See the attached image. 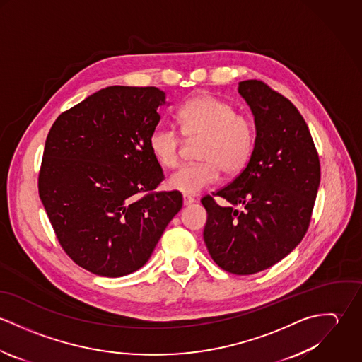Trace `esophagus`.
<instances>
[{"label": "esophagus", "instance_id": "1", "mask_svg": "<svg viewBox=\"0 0 362 362\" xmlns=\"http://www.w3.org/2000/svg\"><path fill=\"white\" fill-rule=\"evenodd\" d=\"M182 202H184V206H189L195 202V199L192 197H188V195H184L182 197Z\"/></svg>", "mask_w": 362, "mask_h": 362}]
</instances>
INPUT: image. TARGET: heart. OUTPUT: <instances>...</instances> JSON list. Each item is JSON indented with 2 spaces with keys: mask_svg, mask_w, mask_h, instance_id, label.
<instances>
[{
  "mask_svg": "<svg viewBox=\"0 0 362 362\" xmlns=\"http://www.w3.org/2000/svg\"><path fill=\"white\" fill-rule=\"evenodd\" d=\"M175 121L188 141H202L197 164L184 165L167 180V188L197 195L213 185L220 170L227 175L241 173L248 164L255 145V128L250 117L235 112L234 107L218 98L202 95L182 104ZM149 151L164 168L180 163L181 136L171 128L156 127L149 135Z\"/></svg>",
  "mask_w": 362,
  "mask_h": 362,
  "instance_id": "obj_1",
  "label": "heart"
}]
</instances>
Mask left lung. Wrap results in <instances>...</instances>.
Masks as SVG:
<instances>
[{"label": "left lung", "instance_id": "obj_1", "mask_svg": "<svg viewBox=\"0 0 362 362\" xmlns=\"http://www.w3.org/2000/svg\"><path fill=\"white\" fill-rule=\"evenodd\" d=\"M238 93L251 107L257 138L247 167L227 187L206 195L204 240L211 259L233 274H254L287 257L304 238L315 205L320 164L308 125L297 107L250 79ZM243 204V211L234 209Z\"/></svg>", "mask_w": 362, "mask_h": 362}]
</instances>
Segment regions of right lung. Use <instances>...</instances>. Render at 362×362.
<instances>
[{
    "mask_svg": "<svg viewBox=\"0 0 362 362\" xmlns=\"http://www.w3.org/2000/svg\"><path fill=\"white\" fill-rule=\"evenodd\" d=\"M164 103L155 86H108L47 135L39 195L62 250L93 274L141 269L182 207L181 192H153L164 174L148 141Z\"/></svg>",
    "mask_w": 362,
    "mask_h": 362,
    "instance_id": "1",
    "label": "right lung"
}]
</instances>
